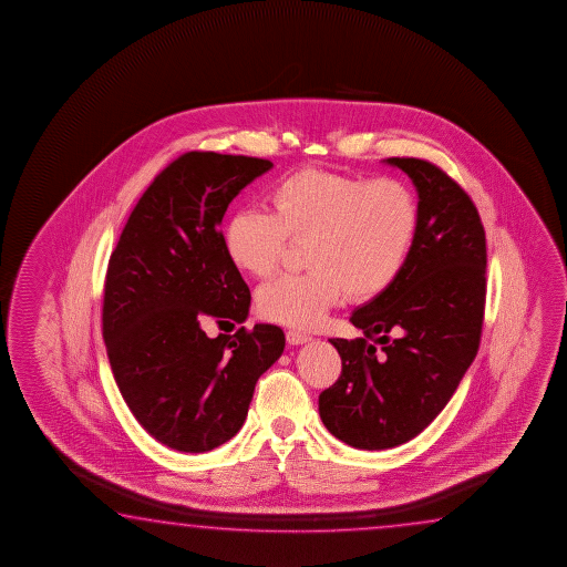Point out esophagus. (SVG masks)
<instances>
[{
    "mask_svg": "<svg viewBox=\"0 0 567 567\" xmlns=\"http://www.w3.org/2000/svg\"><path fill=\"white\" fill-rule=\"evenodd\" d=\"M286 337H288L289 346H303V343L311 341V336H308V333H301V331H296V329H289Z\"/></svg>",
    "mask_w": 567,
    "mask_h": 567,
    "instance_id": "obj_1",
    "label": "esophagus"
}]
</instances>
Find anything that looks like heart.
<instances>
[{
    "instance_id": "heart-1",
    "label": "heart",
    "mask_w": 567,
    "mask_h": 567,
    "mask_svg": "<svg viewBox=\"0 0 567 567\" xmlns=\"http://www.w3.org/2000/svg\"><path fill=\"white\" fill-rule=\"evenodd\" d=\"M271 212H234L224 248L236 268L268 278L289 240H308V274L281 276L258 291L264 316L284 326L317 327L347 296L379 298L401 276L419 230L413 190L394 178L365 181L299 171L269 194Z\"/></svg>"
}]
</instances>
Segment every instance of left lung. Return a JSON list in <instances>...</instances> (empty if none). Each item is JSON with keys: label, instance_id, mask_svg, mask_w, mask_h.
Instances as JSON below:
<instances>
[{"label": "left lung", "instance_id": "8db88e82", "mask_svg": "<svg viewBox=\"0 0 567 567\" xmlns=\"http://www.w3.org/2000/svg\"><path fill=\"white\" fill-rule=\"evenodd\" d=\"M419 193V230L401 276L351 316L359 339H329L341 377L319 394L321 421L363 451L411 441L439 416L481 346L486 234L471 196L439 166L386 158Z\"/></svg>", "mask_w": 567, "mask_h": 567}]
</instances>
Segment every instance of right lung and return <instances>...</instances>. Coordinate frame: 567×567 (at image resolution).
Wrapping results in <instances>:
<instances>
[{
  "label": "right lung",
  "instance_id": "add662e5",
  "mask_svg": "<svg viewBox=\"0 0 567 567\" xmlns=\"http://www.w3.org/2000/svg\"><path fill=\"white\" fill-rule=\"evenodd\" d=\"M264 158L186 153L136 202L109 259L103 339L118 391L136 421L164 446L206 452L246 421L259 377L278 361V326L240 327L250 288L221 236L241 188L268 173Z\"/></svg>",
  "mask_w": 567,
  "mask_h": 567
}]
</instances>
